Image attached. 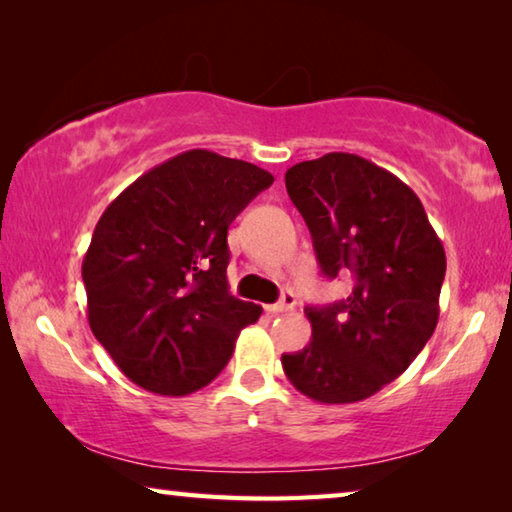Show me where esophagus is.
Segmentation results:
<instances>
[{"mask_svg": "<svg viewBox=\"0 0 512 512\" xmlns=\"http://www.w3.org/2000/svg\"><path fill=\"white\" fill-rule=\"evenodd\" d=\"M293 307H296V296L291 291H284L275 305H266V311L268 314H284V311H291Z\"/></svg>", "mask_w": 512, "mask_h": 512, "instance_id": "esophagus-1", "label": "esophagus"}]
</instances>
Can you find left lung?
Returning a JSON list of instances; mask_svg holds the SVG:
<instances>
[{
	"instance_id": "left-lung-1",
	"label": "left lung",
	"mask_w": 512,
	"mask_h": 512,
	"mask_svg": "<svg viewBox=\"0 0 512 512\" xmlns=\"http://www.w3.org/2000/svg\"><path fill=\"white\" fill-rule=\"evenodd\" d=\"M284 183L320 273H350L354 287L334 305L305 309L311 341L282 354V368L316 402L366 400L411 366L436 329L443 244L413 189L359 155L298 162Z\"/></svg>"
}]
</instances>
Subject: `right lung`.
Returning a JSON list of instances; mask_svg holds the SVG:
<instances>
[{
    "label": "right lung",
    "mask_w": 512,
    "mask_h": 512,
    "mask_svg": "<svg viewBox=\"0 0 512 512\" xmlns=\"http://www.w3.org/2000/svg\"><path fill=\"white\" fill-rule=\"evenodd\" d=\"M273 176L194 149L126 187L83 259L88 323L119 370L158 395H187L230 361L262 307L228 291V228Z\"/></svg>",
    "instance_id": "add662e5"
}]
</instances>
